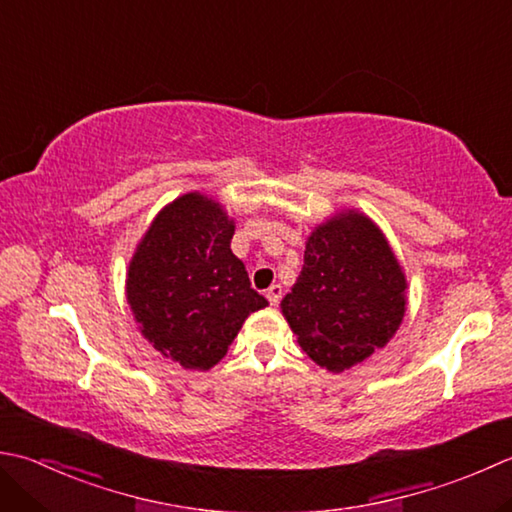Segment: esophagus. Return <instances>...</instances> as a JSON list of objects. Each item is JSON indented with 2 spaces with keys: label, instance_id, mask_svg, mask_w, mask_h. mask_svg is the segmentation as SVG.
Masks as SVG:
<instances>
[{
  "label": "esophagus",
  "instance_id": "34e87169",
  "mask_svg": "<svg viewBox=\"0 0 512 512\" xmlns=\"http://www.w3.org/2000/svg\"><path fill=\"white\" fill-rule=\"evenodd\" d=\"M282 295H284V288L279 284H273L266 290V299L270 302V306H277L279 299H282Z\"/></svg>",
  "mask_w": 512,
  "mask_h": 512
}]
</instances>
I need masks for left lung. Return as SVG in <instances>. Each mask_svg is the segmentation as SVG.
<instances>
[{"instance_id":"1","label":"left lung","mask_w":512,"mask_h":512,"mask_svg":"<svg viewBox=\"0 0 512 512\" xmlns=\"http://www.w3.org/2000/svg\"><path fill=\"white\" fill-rule=\"evenodd\" d=\"M406 288L382 228L344 208L308 235L302 273L279 306L306 355L342 373L395 337L406 315Z\"/></svg>"}]
</instances>
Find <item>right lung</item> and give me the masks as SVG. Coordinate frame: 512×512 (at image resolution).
<instances>
[{
  "mask_svg": "<svg viewBox=\"0 0 512 512\" xmlns=\"http://www.w3.org/2000/svg\"><path fill=\"white\" fill-rule=\"evenodd\" d=\"M235 219L199 190L168 202L139 239L126 302L139 333L186 370H210L250 313L268 306L233 255Z\"/></svg>",
  "mask_w": 512,
  "mask_h": 512,
  "instance_id": "add662e5",
  "label": "right lung"
}]
</instances>
